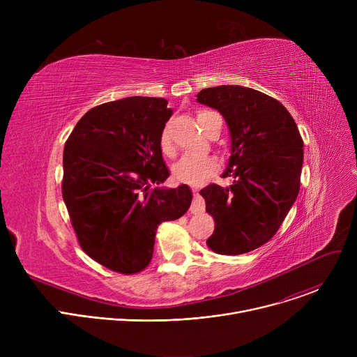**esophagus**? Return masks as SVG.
Listing matches in <instances>:
<instances>
[{
  "instance_id": "34e87169",
  "label": "esophagus",
  "mask_w": 357,
  "mask_h": 357,
  "mask_svg": "<svg viewBox=\"0 0 357 357\" xmlns=\"http://www.w3.org/2000/svg\"><path fill=\"white\" fill-rule=\"evenodd\" d=\"M205 199H203L196 190L193 193V200H192V205H190V212L192 213H202L205 212Z\"/></svg>"
}]
</instances>
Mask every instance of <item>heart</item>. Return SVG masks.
<instances>
[{"label":"heart","instance_id":"1","mask_svg":"<svg viewBox=\"0 0 357 357\" xmlns=\"http://www.w3.org/2000/svg\"><path fill=\"white\" fill-rule=\"evenodd\" d=\"M213 112L209 110H200L197 113V121L202 128L206 131V117ZM160 149L164 155L171 157L174 155V145L171 139V132L168 127H164L160 139H158ZM219 169V162L212 155H183L172 168L174 178L181 183L188 185H200L205 182L208 178L215 175Z\"/></svg>","mask_w":357,"mask_h":357}]
</instances>
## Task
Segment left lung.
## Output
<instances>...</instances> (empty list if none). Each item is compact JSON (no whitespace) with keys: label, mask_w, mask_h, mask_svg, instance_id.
Masks as SVG:
<instances>
[{"label":"left lung","mask_w":357,"mask_h":357,"mask_svg":"<svg viewBox=\"0 0 357 357\" xmlns=\"http://www.w3.org/2000/svg\"><path fill=\"white\" fill-rule=\"evenodd\" d=\"M197 101L216 109L231 137V155L223 178L200 190L215 220L208 247L237 256L266 244L278 231L298 196L303 141L278 100L250 87L218 86L197 93Z\"/></svg>","instance_id":"1"}]
</instances>
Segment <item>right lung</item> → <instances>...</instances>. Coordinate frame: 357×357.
Wrapping results in <instances>:
<instances>
[{
	"label": "right lung",
	"mask_w": 357,
	"mask_h": 357,
	"mask_svg": "<svg viewBox=\"0 0 357 357\" xmlns=\"http://www.w3.org/2000/svg\"><path fill=\"white\" fill-rule=\"evenodd\" d=\"M162 97H127L89 110L63 149L62 196L82 250L106 268L141 273L162 222L183 216L186 185L157 188L169 171L158 145L172 110Z\"/></svg>",
	"instance_id": "obj_1"
}]
</instances>
